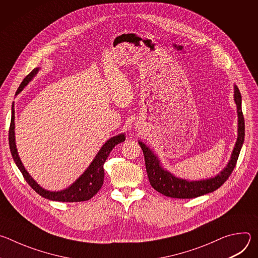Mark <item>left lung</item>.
Listing matches in <instances>:
<instances>
[{
	"label": "left lung",
	"instance_id": "obj_1",
	"mask_svg": "<svg viewBox=\"0 0 258 258\" xmlns=\"http://www.w3.org/2000/svg\"><path fill=\"white\" fill-rule=\"evenodd\" d=\"M234 100L237 105L238 113V138L227 166L215 176L200 180H187L179 178L164 169L157 155L143 142L139 145L144 153L147 174H148L151 186L160 194L178 199L196 198L217 190L229 178L234 170L245 137V121L242 113V97L238 87L234 86Z\"/></svg>",
	"mask_w": 258,
	"mask_h": 258
}]
</instances>
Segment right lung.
I'll use <instances>...</instances> for the list:
<instances>
[{"instance_id": "right-lung-1", "label": "right lung", "mask_w": 258, "mask_h": 258, "mask_svg": "<svg viewBox=\"0 0 258 258\" xmlns=\"http://www.w3.org/2000/svg\"><path fill=\"white\" fill-rule=\"evenodd\" d=\"M40 68H34L29 75L23 80L21 85L19 86L16 95H18L24 87L36 76L39 72ZM15 110L14 106H12V116H11V123L9 128V146L12 157L14 162L16 163L17 167L21 171L23 177L28 182V185L42 197L52 200V201H59V202H81L90 200L93 196H95L98 191L101 189L103 181H104V163L109 156L110 152L114 148V147L122 143L125 140L124 134H119L115 137L109 139L99 150L98 154L91 162L89 167L84 171V173L70 185L68 188L61 190V191H48L42 188L38 182H36L30 174L25 169L24 165L22 164L20 157L17 152L16 148V142H15Z\"/></svg>"}]
</instances>
